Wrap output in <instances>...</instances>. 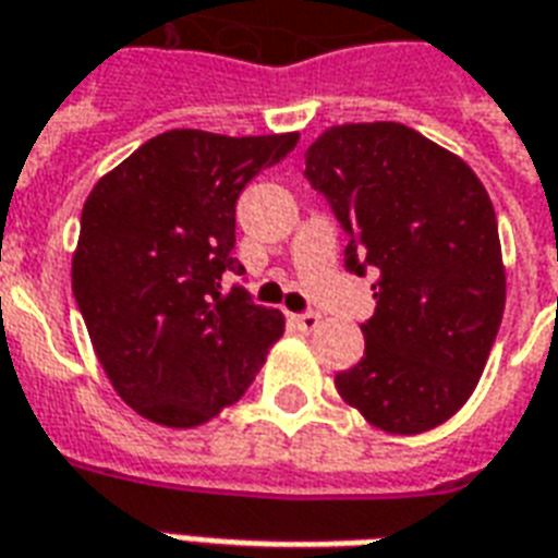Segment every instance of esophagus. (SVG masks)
<instances>
[{
	"instance_id": "obj_1",
	"label": "esophagus",
	"mask_w": 558,
	"mask_h": 558,
	"mask_svg": "<svg viewBox=\"0 0 558 558\" xmlns=\"http://www.w3.org/2000/svg\"><path fill=\"white\" fill-rule=\"evenodd\" d=\"M291 320H294L300 332H314V329L320 326V314H317V312H303V314H294Z\"/></svg>"
}]
</instances>
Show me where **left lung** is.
I'll return each instance as SVG.
<instances>
[{
	"label": "left lung",
	"instance_id": "obj_1",
	"mask_svg": "<svg viewBox=\"0 0 558 558\" xmlns=\"http://www.w3.org/2000/svg\"><path fill=\"white\" fill-rule=\"evenodd\" d=\"M305 179L376 270L362 362L335 388L364 421L417 435L450 421L485 371L506 305L497 217L459 155L403 123H343L305 149Z\"/></svg>",
	"mask_w": 558,
	"mask_h": 558
}]
</instances>
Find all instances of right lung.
I'll return each instance as SVG.
<instances>
[{"instance_id": "right-lung-1", "label": "right lung", "mask_w": 558, "mask_h": 558, "mask_svg": "<svg viewBox=\"0 0 558 558\" xmlns=\"http://www.w3.org/2000/svg\"><path fill=\"white\" fill-rule=\"evenodd\" d=\"M300 141L170 129L94 184L73 253V294L114 391L141 417L194 429L238 403L284 332L229 276L234 203Z\"/></svg>"}]
</instances>
